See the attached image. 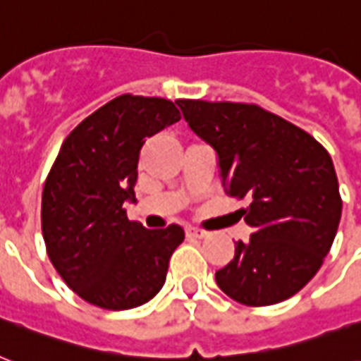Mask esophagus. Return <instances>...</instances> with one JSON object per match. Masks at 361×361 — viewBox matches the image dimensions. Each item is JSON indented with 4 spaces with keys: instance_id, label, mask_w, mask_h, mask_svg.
Listing matches in <instances>:
<instances>
[{
    "instance_id": "1",
    "label": "esophagus",
    "mask_w": 361,
    "mask_h": 361,
    "mask_svg": "<svg viewBox=\"0 0 361 361\" xmlns=\"http://www.w3.org/2000/svg\"><path fill=\"white\" fill-rule=\"evenodd\" d=\"M187 236L195 238V240H204V238H208V232L200 231V228H187Z\"/></svg>"
}]
</instances>
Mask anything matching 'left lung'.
<instances>
[{"label": "left lung", "mask_w": 361, "mask_h": 361, "mask_svg": "<svg viewBox=\"0 0 361 361\" xmlns=\"http://www.w3.org/2000/svg\"><path fill=\"white\" fill-rule=\"evenodd\" d=\"M176 103L217 153L226 192L249 200L241 215L252 234L236 241L217 285L251 307L285 302L313 279L337 234L343 202L331 157L305 130L257 104Z\"/></svg>", "instance_id": "obj_1"}]
</instances>
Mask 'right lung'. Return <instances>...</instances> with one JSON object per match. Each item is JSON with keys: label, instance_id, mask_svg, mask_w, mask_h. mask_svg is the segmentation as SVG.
<instances>
[{"label": "right lung", "instance_id": "add662e5", "mask_svg": "<svg viewBox=\"0 0 361 361\" xmlns=\"http://www.w3.org/2000/svg\"><path fill=\"white\" fill-rule=\"evenodd\" d=\"M172 101L121 95L87 116L59 149L42 189V236L54 268L87 303L138 307L164 285L185 232L127 219L144 142L180 121Z\"/></svg>", "mask_w": 361, "mask_h": 361}]
</instances>
